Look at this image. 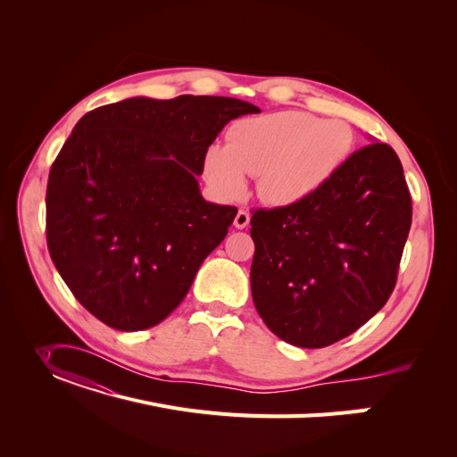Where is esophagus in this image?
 Here are the masks:
<instances>
[{"mask_svg":"<svg viewBox=\"0 0 457 457\" xmlns=\"http://www.w3.org/2000/svg\"><path fill=\"white\" fill-rule=\"evenodd\" d=\"M235 228L237 229H245L248 224H250V212L245 211V209H238L237 216H235Z\"/></svg>","mask_w":457,"mask_h":457,"instance_id":"34e87169","label":"esophagus"}]
</instances>
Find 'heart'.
I'll return each instance as SVG.
<instances>
[{
    "instance_id": "b5f03b06",
    "label": "heart",
    "mask_w": 457,
    "mask_h": 457,
    "mask_svg": "<svg viewBox=\"0 0 457 457\" xmlns=\"http://www.w3.org/2000/svg\"><path fill=\"white\" fill-rule=\"evenodd\" d=\"M352 150L353 129L345 120L279 111L237 122L228 144L207 148L204 176L226 198L245 195L246 174L259 176L262 200L291 205L320 190Z\"/></svg>"
}]
</instances>
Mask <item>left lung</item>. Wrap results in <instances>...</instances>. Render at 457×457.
I'll list each match as a JSON object with an SVG mask.
<instances>
[{
    "label": "left lung",
    "instance_id": "1",
    "mask_svg": "<svg viewBox=\"0 0 457 457\" xmlns=\"http://www.w3.org/2000/svg\"><path fill=\"white\" fill-rule=\"evenodd\" d=\"M250 224L257 313L285 343L324 348L389 300L411 228V196L395 150L372 142L313 196L257 209Z\"/></svg>",
    "mask_w": 457,
    "mask_h": 457
}]
</instances>
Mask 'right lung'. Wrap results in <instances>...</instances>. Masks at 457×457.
<instances>
[{"label":"right lung","mask_w":457,"mask_h":457,"mask_svg":"<svg viewBox=\"0 0 457 457\" xmlns=\"http://www.w3.org/2000/svg\"><path fill=\"white\" fill-rule=\"evenodd\" d=\"M253 112L222 96H140L79 120L47 179L46 237L88 313L138 331L181 303L237 214L204 200L205 152L229 120Z\"/></svg>","instance_id":"obj_1"}]
</instances>
